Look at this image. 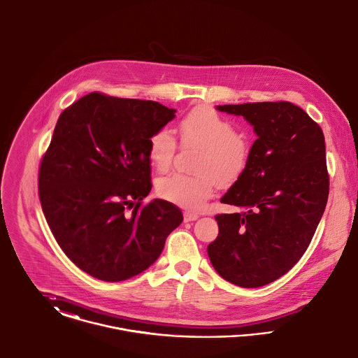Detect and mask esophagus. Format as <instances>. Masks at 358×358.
I'll list each match as a JSON object with an SVG mask.
<instances>
[{"mask_svg":"<svg viewBox=\"0 0 358 358\" xmlns=\"http://www.w3.org/2000/svg\"><path fill=\"white\" fill-rule=\"evenodd\" d=\"M199 218V215L196 213H191V211H185L184 213V220L185 222H191V220H196Z\"/></svg>","mask_w":358,"mask_h":358,"instance_id":"1","label":"esophagus"}]
</instances>
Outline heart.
<instances>
[{
	"label": "heart",
	"mask_w": 358,
	"mask_h": 358,
	"mask_svg": "<svg viewBox=\"0 0 358 358\" xmlns=\"http://www.w3.org/2000/svg\"><path fill=\"white\" fill-rule=\"evenodd\" d=\"M177 132L182 147L200 150L193 166L197 176L169 174L158 180L157 192L166 201L197 211L213 196L215 184L230 185L245 173L250 145L231 121L206 106L189 111L178 122ZM176 151L177 141L166 128L148 138V158L159 171L171 166Z\"/></svg>",
	"instance_id": "b5f03b06"
}]
</instances>
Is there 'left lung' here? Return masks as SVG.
I'll use <instances>...</instances> for the list:
<instances>
[{
    "instance_id": "1",
    "label": "left lung",
    "mask_w": 358,
    "mask_h": 358,
    "mask_svg": "<svg viewBox=\"0 0 358 358\" xmlns=\"http://www.w3.org/2000/svg\"><path fill=\"white\" fill-rule=\"evenodd\" d=\"M243 115L257 138L245 173L220 203L241 211L218 214L220 233L207 252L233 285L259 287L301 259L326 210L330 178L322 128L290 102L217 106Z\"/></svg>"
}]
</instances>
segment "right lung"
<instances>
[{"label": "right lung", "mask_w": 358, "mask_h": 358, "mask_svg": "<svg viewBox=\"0 0 358 358\" xmlns=\"http://www.w3.org/2000/svg\"><path fill=\"white\" fill-rule=\"evenodd\" d=\"M154 101L91 92L61 113L39 167V200L64 253L84 273L120 282L147 270L181 210L151 191L148 138L176 115Z\"/></svg>", "instance_id": "1"}]
</instances>
